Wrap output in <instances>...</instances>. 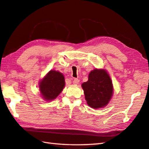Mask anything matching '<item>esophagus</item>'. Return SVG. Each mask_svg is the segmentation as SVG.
Listing matches in <instances>:
<instances>
[{
    "mask_svg": "<svg viewBox=\"0 0 149 149\" xmlns=\"http://www.w3.org/2000/svg\"><path fill=\"white\" fill-rule=\"evenodd\" d=\"M79 83V80L78 79H73V83L75 84H77Z\"/></svg>",
    "mask_w": 149,
    "mask_h": 149,
    "instance_id": "34e87169",
    "label": "esophagus"
}]
</instances>
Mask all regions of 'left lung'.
<instances>
[{
  "mask_svg": "<svg viewBox=\"0 0 149 149\" xmlns=\"http://www.w3.org/2000/svg\"><path fill=\"white\" fill-rule=\"evenodd\" d=\"M87 104L94 109L108 104L113 93L112 82L104 70L95 69L88 75V81L82 84Z\"/></svg>",
  "mask_w": 149,
  "mask_h": 149,
  "instance_id": "left-lung-1",
  "label": "left lung"
}]
</instances>
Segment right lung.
<instances>
[{"label":"right lung","instance_id":"obj_1","mask_svg":"<svg viewBox=\"0 0 149 149\" xmlns=\"http://www.w3.org/2000/svg\"><path fill=\"white\" fill-rule=\"evenodd\" d=\"M65 84L61 73L50 70L40 83V90L43 99L47 100L56 99L64 88Z\"/></svg>","mask_w":149,"mask_h":149}]
</instances>
